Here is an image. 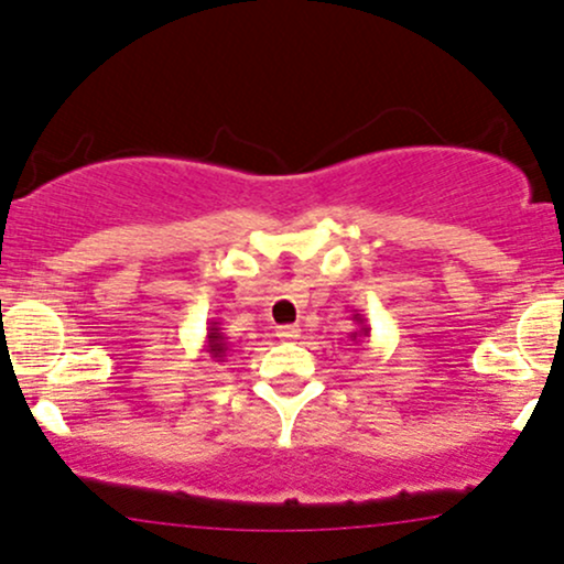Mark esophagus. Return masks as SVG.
<instances>
[{"instance_id":"1","label":"esophagus","mask_w":564,"mask_h":564,"mask_svg":"<svg viewBox=\"0 0 564 564\" xmlns=\"http://www.w3.org/2000/svg\"><path fill=\"white\" fill-rule=\"evenodd\" d=\"M276 338H282V340H295V338H301V327H299V325H282V327H276Z\"/></svg>"}]
</instances>
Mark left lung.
<instances>
[{"label": "left lung", "mask_w": 564, "mask_h": 564, "mask_svg": "<svg viewBox=\"0 0 564 564\" xmlns=\"http://www.w3.org/2000/svg\"><path fill=\"white\" fill-rule=\"evenodd\" d=\"M354 325H357V330L349 335L354 344H357L359 338H370V327H367V319L362 314H354Z\"/></svg>", "instance_id": "1"}]
</instances>
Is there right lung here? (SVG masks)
<instances>
[{
    "label": "right lung",
    "mask_w": 564,
    "mask_h": 564,
    "mask_svg": "<svg viewBox=\"0 0 564 564\" xmlns=\"http://www.w3.org/2000/svg\"><path fill=\"white\" fill-rule=\"evenodd\" d=\"M205 351L210 354L213 362H226V357H229L231 344H229V338H226V335L220 333L218 322H210V327H207V335H205Z\"/></svg>",
    "instance_id": "right-lung-1"
}]
</instances>
